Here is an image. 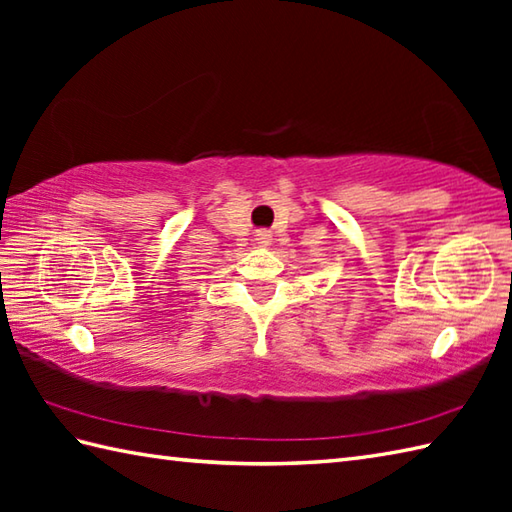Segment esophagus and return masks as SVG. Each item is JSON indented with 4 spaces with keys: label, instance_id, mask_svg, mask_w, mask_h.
<instances>
[{
    "label": "esophagus",
    "instance_id": "1",
    "mask_svg": "<svg viewBox=\"0 0 512 512\" xmlns=\"http://www.w3.org/2000/svg\"><path fill=\"white\" fill-rule=\"evenodd\" d=\"M270 239H273V235H270V231H266V228H259V231L255 233V244L257 246H268Z\"/></svg>",
    "mask_w": 512,
    "mask_h": 512
}]
</instances>
